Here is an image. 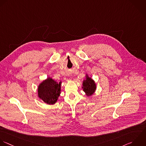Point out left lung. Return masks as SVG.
<instances>
[{"mask_svg":"<svg viewBox=\"0 0 146 146\" xmlns=\"http://www.w3.org/2000/svg\"><path fill=\"white\" fill-rule=\"evenodd\" d=\"M82 88L86 95L89 97L93 94L95 92L96 90V85L94 80L91 77H89L88 74H86V80H84L82 82Z\"/></svg>","mask_w":146,"mask_h":146,"instance_id":"obj_1","label":"left lung"}]
</instances>
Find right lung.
I'll return each mask as SVG.
<instances>
[{
  "instance_id": "obj_1",
  "label": "right lung",
  "mask_w": 146,
  "mask_h": 146,
  "mask_svg": "<svg viewBox=\"0 0 146 146\" xmlns=\"http://www.w3.org/2000/svg\"><path fill=\"white\" fill-rule=\"evenodd\" d=\"M61 84L48 77L38 86V97L48 105L54 104L61 93Z\"/></svg>"
}]
</instances>
